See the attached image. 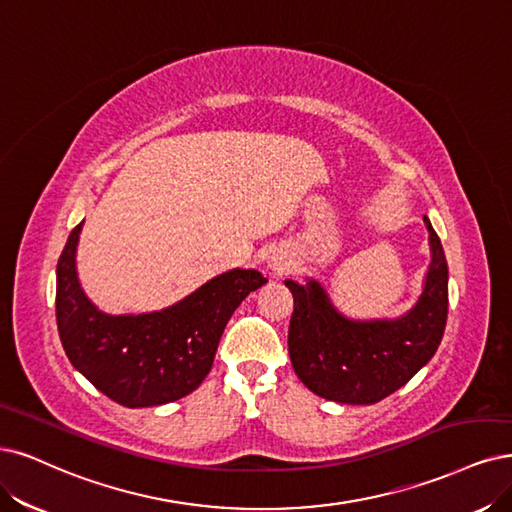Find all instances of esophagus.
Listing matches in <instances>:
<instances>
[{"label":"esophagus","mask_w":512,"mask_h":512,"mask_svg":"<svg viewBox=\"0 0 512 512\" xmlns=\"http://www.w3.org/2000/svg\"><path fill=\"white\" fill-rule=\"evenodd\" d=\"M268 270L272 276H282L287 274L291 270V261L287 257H282L278 253H274L270 259H268Z\"/></svg>","instance_id":"obj_1"}]
</instances>
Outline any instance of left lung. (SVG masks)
Here are the masks:
<instances>
[{"mask_svg": "<svg viewBox=\"0 0 512 512\" xmlns=\"http://www.w3.org/2000/svg\"><path fill=\"white\" fill-rule=\"evenodd\" d=\"M430 234L424 291L394 320H350L339 314L316 280H285L293 293L289 354L297 377L314 394L346 405H373L405 386L437 352L447 323V259Z\"/></svg>", "mask_w": 512, "mask_h": 512, "instance_id": "left-lung-1", "label": "left lung"}]
</instances>
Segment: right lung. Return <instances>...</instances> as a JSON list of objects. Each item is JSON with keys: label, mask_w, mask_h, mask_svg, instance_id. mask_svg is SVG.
<instances>
[{"label": "right lung", "mask_w": 512, "mask_h": 512, "mask_svg": "<svg viewBox=\"0 0 512 512\" xmlns=\"http://www.w3.org/2000/svg\"><path fill=\"white\" fill-rule=\"evenodd\" d=\"M82 223L73 227L56 266V325L71 365L130 409L183 399L211 371L234 310L268 278L236 268L160 312L109 316L84 295L75 270Z\"/></svg>", "instance_id": "1"}]
</instances>
